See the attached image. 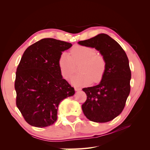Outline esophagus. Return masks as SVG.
<instances>
[{"instance_id":"1","label":"esophagus","mask_w":150,"mask_h":150,"mask_svg":"<svg viewBox=\"0 0 150 150\" xmlns=\"http://www.w3.org/2000/svg\"><path fill=\"white\" fill-rule=\"evenodd\" d=\"M74 89H75L76 91H81V88H78V87H76V88H74Z\"/></svg>"}]
</instances>
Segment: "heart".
<instances>
[{
    "instance_id": "heart-1",
    "label": "heart",
    "mask_w": 150,
    "mask_h": 150,
    "mask_svg": "<svg viewBox=\"0 0 150 150\" xmlns=\"http://www.w3.org/2000/svg\"><path fill=\"white\" fill-rule=\"evenodd\" d=\"M81 62L78 71L71 79L75 86H87L93 81L98 83L104 76L106 63L104 57L97 54L96 50L86 46H75L71 49L70 55L62 52L59 57L58 66L63 78L69 79L74 71V64Z\"/></svg>"
}]
</instances>
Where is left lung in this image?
<instances>
[{"label": "left lung", "mask_w": 150, "mask_h": 150, "mask_svg": "<svg viewBox=\"0 0 150 150\" xmlns=\"http://www.w3.org/2000/svg\"><path fill=\"white\" fill-rule=\"evenodd\" d=\"M78 44L98 50L106 63L100 83L83 89L87 95L83 111L90 121H110L121 114L129 94L131 73L128 58L120 45L106 34H99Z\"/></svg>", "instance_id": "obj_1"}]
</instances>
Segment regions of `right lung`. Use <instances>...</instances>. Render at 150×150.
<instances>
[{
    "label": "right lung",
    "mask_w": 150,
    "mask_h": 150,
    "mask_svg": "<svg viewBox=\"0 0 150 150\" xmlns=\"http://www.w3.org/2000/svg\"><path fill=\"white\" fill-rule=\"evenodd\" d=\"M72 46L45 38L32 44L22 55L15 81L16 105L30 125L44 128L54 124L59 104L74 94V89L62 78L58 66L62 52Z\"/></svg>",
    "instance_id": "1"
}]
</instances>
